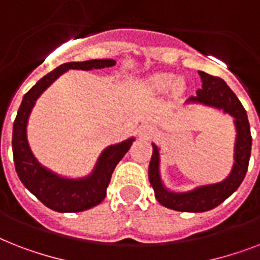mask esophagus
I'll return each instance as SVG.
<instances>
[{
    "mask_svg": "<svg viewBox=\"0 0 260 260\" xmlns=\"http://www.w3.org/2000/svg\"><path fill=\"white\" fill-rule=\"evenodd\" d=\"M152 135H154V128L150 124H143V125H140V128H139V136L140 138L148 140V139L152 138Z\"/></svg>",
    "mask_w": 260,
    "mask_h": 260,
    "instance_id": "esophagus-1",
    "label": "esophagus"
}]
</instances>
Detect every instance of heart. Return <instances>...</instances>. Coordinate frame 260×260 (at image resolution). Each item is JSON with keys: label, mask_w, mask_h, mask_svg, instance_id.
Wrapping results in <instances>:
<instances>
[{"label": "heart", "mask_w": 260, "mask_h": 260, "mask_svg": "<svg viewBox=\"0 0 260 260\" xmlns=\"http://www.w3.org/2000/svg\"><path fill=\"white\" fill-rule=\"evenodd\" d=\"M175 83H177V77L174 74H169V73H158L148 79L150 87L156 91H167V90L173 89Z\"/></svg>", "instance_id": "heart-1"}]
</instances>
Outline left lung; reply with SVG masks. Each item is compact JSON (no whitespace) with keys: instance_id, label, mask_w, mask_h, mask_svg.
<instances>
[{"instance_id":"obj_1","label":"left lung","mask_w":260,"mask_h":260,"mask_svg":"<svg viewBox=\"0 0 260 260\" xmlns=\"http://www.w3.org/2000/svg\"><path fill=\"white\" fill-rule=\"evenodd\" d=\"M198 74L201 77L202 87L197 90L196 95L187 98L185 104H194L222 110L224 113L230 114L234 118L236 138L234 147V165L230 174L221 181L198 185L193 189H169L165 185L160 174V148L155 143H152V156L148 167L150 183L159 204H162L169 209L193 213L213 209L238 190L246 177L252 146L247 112L243 108L242 102L236 97V94L221 78L212 77L204 71H198Z\"/></svg>"}]
</instances>
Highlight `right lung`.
I'll return each instance as SVG.
<instances>
[{"label":"right lung","instance_id":"right-lung-1","mask_svg":"<svg viewBox=\"0 0 260 260\" xmlns=\"http://www.w3.org/2000/svg\"><path fill=\"white\" fill-rule=\"evenodd\" d=\"M114 64L116 60L113 59H93L60 64L36 82V85L24 95L21 105L18 108L17 116L13 122L12 138L14 167L22 185L47 208L55 212L77 213L101 204L106 196V187L109 185L114 169L128 152L135 142V138L132 136L104 148L93 170L85 177L71 178L59 175L58 173L43 166L30 150L26 136V126L32 109L39 97L66 71L98 70Z\"/></svg>","mask_w":260,"mask_h":260}]
</instances>
